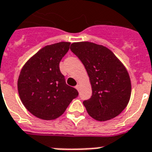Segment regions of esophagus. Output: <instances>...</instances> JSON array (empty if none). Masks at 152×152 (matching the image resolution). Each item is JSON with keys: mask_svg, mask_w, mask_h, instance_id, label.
<instances>
[{"mask_svg": "<svg viewBox=\"0 0 152 152\" xmlns=\"http://www.w3.org/2000/svg\"><path fill=\"white\" fill-rule=\"evenodd\" d=\"M76 90L79 91L80 90V84H77V85L76 86Z\"/></svg>", "mask_w": 152, "mask_h": 152, "instance_id": "obj_1", "label": "esophagus"}]
</instances>
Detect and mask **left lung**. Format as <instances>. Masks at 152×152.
<instances>
[{
  "instance_id": "left-lung-1",
  "label": "left lung",
  "mask_w": 152,
  "mask_h": 152,
  "mask_svg": "<svg viewBox=\"0 0 152 152\" xmlns=\"http://www.w3.org/2000/svg\"><path fill=\"white\" fill-rule=\"evenodd\" d=\"M70 49L82 61L89 76L92 95L83 102L88 114L99 121L119 115L127 106L132 91L125 65L110 50L94 42H73Z\"/></svg>"
}]
</instances>
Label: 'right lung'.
Wrapping results in <instances>:
<instances>
[{
	"mask_svg": "<svg viewBox=\"0 0 152 152\" xmlns=\"http://www.w3.org/2000/svg\"><path fill=\"white\" fill-rule=\"evenodd\" d=\"M70 42H61L42 48L20 71L17 88L20 100L30 113L42 120L61 116L78 91L67 85L59 64Z\"/></svg>",
	"mask_w": 152,
	"mask_h": 152,
	"instance_id": "obj_1",
	"label": "right lung"
}]
</instances>
